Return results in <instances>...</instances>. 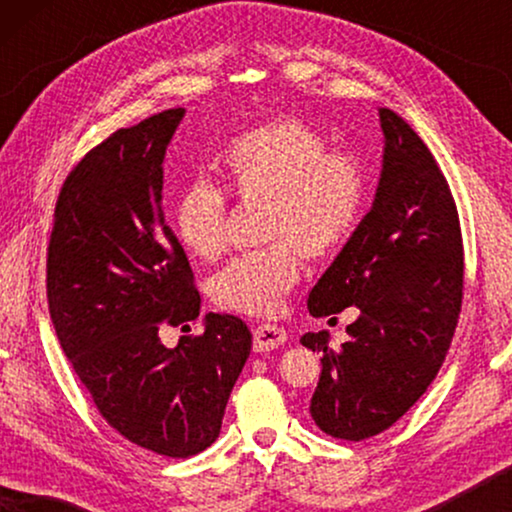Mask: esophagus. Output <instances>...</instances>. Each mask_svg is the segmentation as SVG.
Segmentation results:
<instances>
[{
    "label": "esophagus",
    "instance_id": "1",
    "mask_svg": "<svg viewBox=\"0 0 512 512\" xmlns=\"http://www.w3.org/2000/svg\"><path fill=\"white\" fill-rule=\"evenodd\" d=\"M286 342V331L275 324H261L254 331V349L256 352H270V349L282 347Z\"/></svg>",
    "mask_w": 512,
    "mask_h": 512
}]
</instances>
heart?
Segmentation results:
<instances>
[{"instance_id":"obj_1","label":"heart","mask_w":512,"mask_h":512,"mask_svg":"<svg viewBox=\"0 0 512 512\" xmlns=\"http://www.w3.org/2000/svg\"><path fill=\"white\" fill-rule=\"evenodd\" d=\"M326 137L303 118L277 116L230 139L214 170L235 198L263 202L261 235L268 247L230 261L214 279L216 303L244 314H275L300 279V249L333 254L354 233L366 205L359 156L326 149ZM179 242L202 261L226 249V195L195 181L172 212Z\"/></svg>"}]
</instances>
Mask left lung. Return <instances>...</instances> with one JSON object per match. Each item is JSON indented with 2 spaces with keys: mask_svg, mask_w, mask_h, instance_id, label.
I'll return each mask as SVG.
<instances>
[{
  "mask_svg": "<svg viewBox=\"0 0 512 512\" xmlns=\"http://www.w3.org/2000/svg\"><path fill=\"white\" fill-rule=\"evenodd\" d=\"M382 174L370 212L307 298L312 317L359 307L333 352L326 331L310 415L321 431L366 440L396 424L436 380L464 296V244L447 179L422 137L380 109Z\"/></svg>",
  "mask_w": 512,
  "mask_h": 512,
  "instance_id": "8db88e82",
  "label": "left lung"
}]
</instances>
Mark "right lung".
I'll return each instance as SVG.
<instances>
[{
  "mask_svg": "<svg viewBox=\"0 0 512 512\" xmlns=\"http://www.w3.org/2000/svg\"><path fill=\"white\" fill-rule=\"evenodd\" d=\"M184 109L121 128L67 174L48 242V310L74 373L109 426L142 450L193 457L219 438L251 352L247 324L205 317L170 349L163 326L188 328L200 293L163 214V160Z\"/></svg>",
  "mask_w": 512,
  "mask_h": 512,
  "instance_id": "right-lung-1",
  "label": "right lung"
}]
</instances>
